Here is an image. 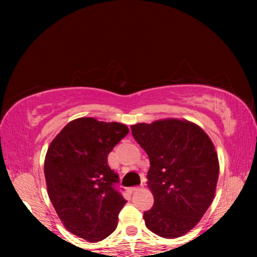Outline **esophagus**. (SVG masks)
<instances>
[{
  "mask_svg": "<svg viewBox=\"0 0 257 257\" xmlns=\"http://www.w3.org/2000/svg\"><path fill=\"white\" fill-rule=\"evenodd\" d=\"M139 189H140V188L137 187V186H136V187H132V188H131V192H132V193H133V192H138Z\"/></svg>",
  "mask_w": 257,
  "mask_h": 257,
  "instance_id": "1",
  "label": "esophagus"
}]
</instances>
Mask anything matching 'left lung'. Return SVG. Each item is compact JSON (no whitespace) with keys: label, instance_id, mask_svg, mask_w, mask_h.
Listing matches in <instances>:
<instances>
[{"label":"left lung","instance_id":"left-lung-1","mask_svg":"<svg viewBox=\"0 0 257 257\" xmlns=\"http://www.w3.org/2000/svg\"><path fill=\"white\" fill-rule=\"evenodd\" d=\"M150 158L147 186L154 196L144 213L146 227L161 237H180L200 222L216 192L219 158L208 135L178 118L132 125Z\"/></svg>","mask_w":257,"mask_h":257}]
</instances>
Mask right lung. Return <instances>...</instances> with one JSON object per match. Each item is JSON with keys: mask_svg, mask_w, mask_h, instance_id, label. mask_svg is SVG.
Segmentation results:
<instances>
[{"mask_svg": "<svg viewBox=\"0 0 257 257\" xmlns=\"http://www.w3.org/2000/svg\"><path fill=\"white\" fill-rule=\"evenodd\" d=\"M128 132L121 122L77 118L62 128L45 154L52 206L66 230L89 242L113 233L126 203L113 187L118 175L108 166L107 156Z\"/></svg>", "mask_w": 257, "mask_h": 257, "instance_id": "right-lung-1", "label": "right lung"}]
</instances>
